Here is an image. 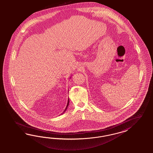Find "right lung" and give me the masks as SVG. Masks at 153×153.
Wrapping results in <instances>:
<instances>
[{
  "label": "right lung",
  "mask_w": 153,
  "mask_h": 153,
  "mask_svg": "<svg viewBox=\"0 0 153 153\" xmlns=\"http://www.w3.org/2000/svg\"><path fill=\"white\" fill-rule=\"evenodd\" d=\"M70 79H71V77H70ZM69 102H70V100H69V98H68V102H67V106H66V108H65V111H64L63 112V113H65V111L67 110V108H68V105H69ZM63 113H62V114H63Z\"/></svg>",
  "instance_id": "right-lung-1"
}]
</instances>
